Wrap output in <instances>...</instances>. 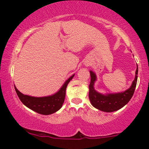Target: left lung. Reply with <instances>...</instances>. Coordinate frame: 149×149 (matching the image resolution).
<instances>
[{
  "label": "left lung",
  "instance_id": "obj_1",
  "mask_svg": "<svg viewBox=\"0 0 149 149\" xmlns=\"http://www.w3.org/2000/svg\"><path fill=\"white\" fill-rule=\"evenodd\" d=\"M90 83L89 85V99L92 105L99 110L104 112H113L119 110L126 105L134 92L137 82L138 66L135 72V78L130 88L125 91L118 93H112L103 95L97 92L94 88L95 81L97 80L96 74L90 71Z\"/></svg>",
  "mask_w": 149,
  "mask_h": 149
}]
</instances>
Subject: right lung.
Returning <instances> with one entry per match:
<instances>
[{"label":"right lung","instance_id":"1","mask_svg":"<svg viewBox=\"0 0 149 149\" xmlns=\"http://www.w3.org/2000/svg\"><path fill=\"white\" fill-rule=\"evenodd\" d=\"M73 76L74 74L65 81L64 85L61 86L59 91L50 96L42 97L29 96L20 92L15 86V89L19 100L26 107L38 113L42 114V115H49L57 112L62 107L66 95V87L70 80H72Z\"/></svg>","mask_w":149,"mask_h":149}]
</instances>
